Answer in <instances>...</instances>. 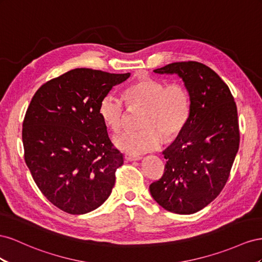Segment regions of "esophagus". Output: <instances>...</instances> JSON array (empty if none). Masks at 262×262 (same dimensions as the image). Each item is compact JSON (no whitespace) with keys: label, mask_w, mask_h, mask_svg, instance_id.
<instances>
[{"label":"esophagus","mask_w":262,"mask_h":262,"mask_svg":"<svg viewBox=\"0 0 262 262\" xmlns=\"http://www.w3.org/2000/svg\"><path fill=\"white\" fill-rule=\"evenodd\" d=\"M124 158L127 161H136V160H140L141 157L140 156H135V155H130V154H125Z\"/></svg>","instance_id":"1"}]
</instances>
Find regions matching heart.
Here are the masks:
<instances>
[{"label":"heart","instance_id":"b5f03b06","mask_svg":"<svg viewBox=\"0 0 262 262\" xmlns=\"http://www.w3.org/2000/svg\"><path fill=\"white\" fill-rule=\"evenodd\" d=\"M125 100L130 107L144 108L138 130H127L115 137V145L130 155H141L158 149L163 136H177L188 123L191 101L188 90L179 82L166 84L161 80L144 77L126 89ZM100 116L111 129L123 128L126 115L125 102L113 93L103 96Z\"/></svg>","mask_w":262,"mask_h":262}]
</instances>
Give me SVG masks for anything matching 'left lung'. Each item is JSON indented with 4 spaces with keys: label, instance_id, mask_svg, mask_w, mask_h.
<instances>
[{
    "label": "left lung",
    "instance_id": "8db88e82",
    "mask_svg": "<svg viewBox=\"0 0 262 262\" xmlns=\"http://www.w3.org/2000/svg\"><path fill=\"white\" fill-rule=\"evenodd\" d=\"M154 71L182 78L191 112L163 151V176L149 190L164 210L196 213L219 196L229 178L241 140L236 103L219 74L201 62H173Z\"/></svg>",
    "mask_w": 262,
    "mask_h": 262
}]
</instances>
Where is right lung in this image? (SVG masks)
Returning a JSON list of instances; mask_svg holds the SVG:
<instances>
[{
	"label": "right lung",
	"instance_id": "add662e5",
	"mask_svg": "<svg viewBox=\"0 0 262 262\" xmlns=\"http://www.w3.org/2000/svg\"><path fill=\"white\" fill-rule=\"evenodd\" d=\"M129 76L73 69L42 84L29 103L21 130L25 162L41 193L66 213L94 211L113 189L124 158L99 108Z\"/></svg>",
	"mask_w": 262,
	"mask_h": 262
}]
</instances>
